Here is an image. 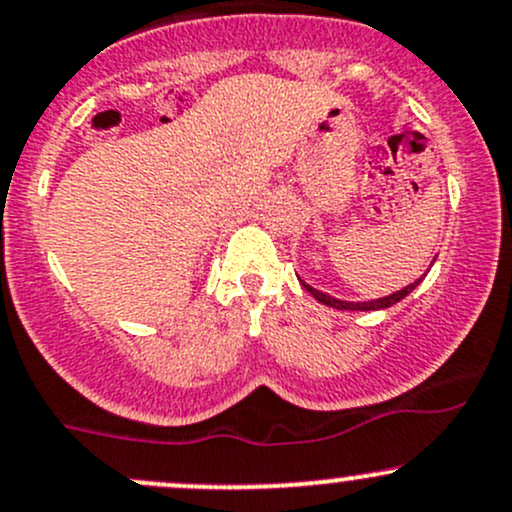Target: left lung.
<instances>
[{"label":"left lung","mask_w":512,"mask_h":512,"mask_svg":"<svg viewBox=\"0 0 512 512\" xmlns=\"http://www.w3.org/2000/svg\"><path fill=\"white\" fill-rule=\"evenodd\" d=\"M419 282H422V279H417V282H414V284H407L405 289H400V292L390 294V297L375 299V301H341V299L328 297V294L319 292V289L309 287V284H304V282H301V284H304L306 292H309L316 301H321V304H326V306H333V309H341V311H375V309H387V306H392V304H397V301H402V299L407 297V294L412 292L414 287H417Z\"/></svg>","instance_id":"left-lung-1"}]
</instances>
